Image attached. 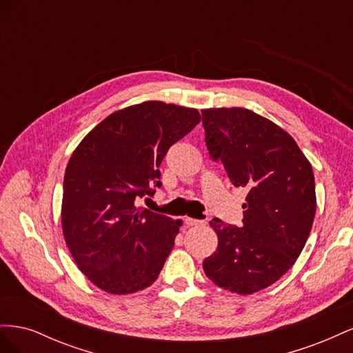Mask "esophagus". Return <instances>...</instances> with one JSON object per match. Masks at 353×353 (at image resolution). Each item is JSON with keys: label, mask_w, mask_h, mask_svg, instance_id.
<instances>
[{"label": "esophagus", "mask_w": 353, "mask_h": 353, "mask_svg": "<svg viewBox=\"0 0 353 353\" xmlns=\"http://www.w3.org/2000/svg\"><path fill=\"white\" fill-rule=\"evenodd\" d=\"M184 222H185V225H188V227L203 225V223H205V221H200V219H193V218H188V216L184 219Z\"/></svg>", "instance_id": "obj_1"}]
</instances>
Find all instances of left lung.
<instances>
[{"mask_svg": "<svg viewBox=\"0 0 353 353\" xmlns=\"http://www.w3.org/2000/svg\"><path fill=\"white\" fill-rule=\"evenodd\" d=\"M201 114L210 156L248 190L241 227L210 221L218 248L203 270L218 287L252 294L280 280L305 248L316 210L312 165L290 134L249 109Z\"/></svg>", "mask_w": 353, "mask_h": 353, "instance_id": "left-lung-1", "label": "left lung"}]
</instances>
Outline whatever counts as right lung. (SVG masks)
I'll return each mask as SVG.
<instances>
[{"label": "right lung", "instance_id": "1", "mask_svg": "<svg viewBox=\"0 0 353 353\" xmlns=\"http://www.w3.org/2000/svg\"><path fill=\"white\" fill-rule=\"evenodd\" d=\"M199 122L197 109L144 101L109 114L74 148L63 183L61 230L74 263L101 290L135 293L157 280L183 221L135 200L160 187L169 147Z\"/></svg>", "mask_w": 353, "mask_h": 353}]
</instances>
